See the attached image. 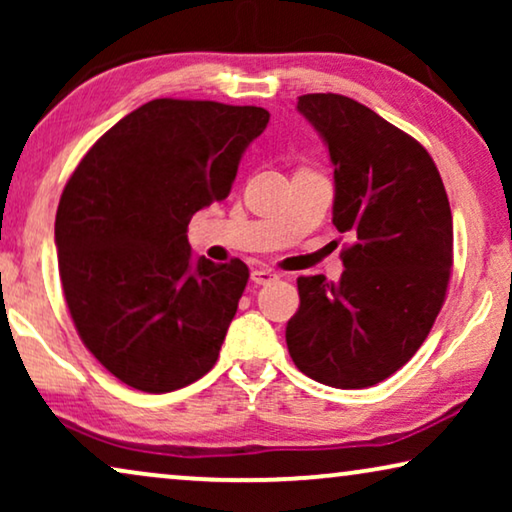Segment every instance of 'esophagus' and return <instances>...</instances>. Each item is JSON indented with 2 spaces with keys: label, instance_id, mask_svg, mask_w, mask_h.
I'll return each instance as SVG.
<instances>
[{
  "label": "esophagus",
  "instance_id": "esophagus-1",
  "mask_svg": "<svg viewBox=\"0 0 512 512\" xmlns=\"http://www.w3.org/2000/svg\"><path fill=\"white\" fill-rule=\"evenodd\" d=\"M279 277H282V275H279V272H275V270H270V268H256L254 272H251V282L258 284V286L277 282Z\"/></svg>",
  "mask_w": 512,
  "mask_h": 512
}]
</instances>
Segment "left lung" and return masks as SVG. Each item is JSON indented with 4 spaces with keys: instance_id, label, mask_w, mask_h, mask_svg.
Here are the masks:
<instances>
[{
    "instance_id": "left-lung-1",
    "label": "left lung",
    "mask_w": 512,
    "mask_h": 512,
    "mask_svg": "<svg viewBox=\"0 0 512 512\" xmlns=\"http://www.w3.org/2000/svg\"><path fill=\"white\" fill-rule=\"evenodd\" d=\"M298 111L333 163V226L352 244L340 282L298 277L286 347L300 373L366 389L408 363L445 303L452 212L438 167L417 139L352 97L312 93Z\"/></svg>"
}]
</instances>
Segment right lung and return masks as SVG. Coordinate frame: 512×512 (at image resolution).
I'll list each match as a JSON object with an SVG mask.
<instances>
[{
	"instance_id": "1",
	"label": "right lung",
	"mask_w": 512,
	"mask_h": 512,
	"mask_svg": "<svg viewBox=\"0 0 512 512\" xmlns=\"http://www.w3.org/2000/svg\"><path fill=\"white\" fill-rule=\"evenodd\" d=\"M261 107L151 100L97 139L55 216L60 279L76 331L118 380L186 387L219 359L249 268L193 258V214L228 198Z\"/></svg>"
}]
</instances>
